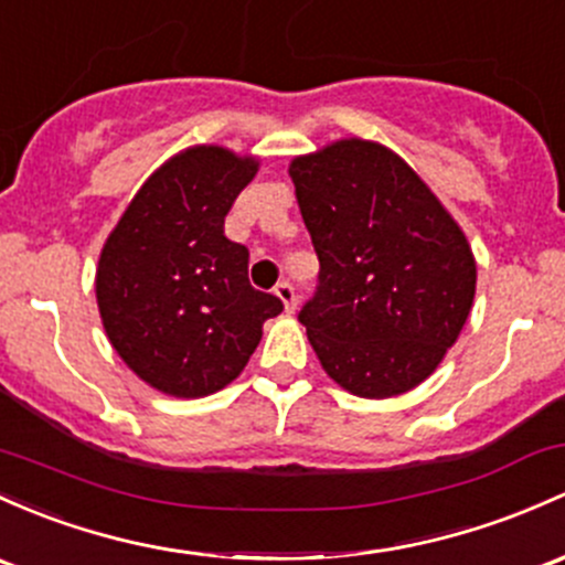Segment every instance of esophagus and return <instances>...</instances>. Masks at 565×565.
Listing matches in <instances>:
<instances>
[{"instance_id": "1", "label": "esophagus", "mask_w": 565, "mask_h": 565, "mask_svg": "<svg viewBox=\"0 0 565 565\" xmlns=\"http://www.w3.org/2000/svg\"><path fill=\"white\" fill-rule=\"evenodd\" d=\"M275 294H277V299L282 301L285 312L294 315L296 312V290H294V285H290V282H277Z\"/></svg>"}]
</instances>
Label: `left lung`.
Here are the masks:
<instances>
[{"label":"left lung","instance_id":"8db88e82","mask_svg":"<svg viewBox=\"0 0 565 565\" xmlns=\"http://www.w3.org/2000/svg\"><path fill=\"white\" fill-rule=\"evenodd\" d=\"M296 202L320 260L299 320L326 374L361 398L402 396L460 337L477 260L420 174L372 139L296 156Z\"/></svg>","mask_w":565,"mask_h":565}]
</instances>
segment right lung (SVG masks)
Segmentation results:
<instances>
[{
	"mask_svg": "<svg viewBox=\"0 0 565 565\" xmlns=\"http://www.w3.org/2000/svg\"><path fill=\"white\" fill-rule=\"evenodd\" d=\"M256 156L193 145L135 193L96 266V305L115 353L174 398L234 382L282 301L247 280L245 245L223 234Z\"/></svg>",
	"mask_w": 565,
	"mask_h": 565,
	"instance_id": "obj_1",
	"label": "right lung"
}]
</instances>
